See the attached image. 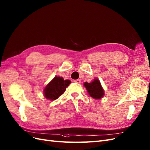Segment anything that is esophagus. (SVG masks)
Segmentation results:
<instances>
[{
  "label": "esophagus",
  "mask_w": 150,
  "mask_h": 150,
  "mask_svg": "<svg viewBox=\"0 0 150 150\" xmlns=\"http://www.w3.org/2000/svg\"><path fill=\"white\" fill-rule=\"evenodd\" d=\"M74 82L75 83H80V80H74Z\"/></svg>",
  "instance_id": "esophagus-1"
}]
</instances>
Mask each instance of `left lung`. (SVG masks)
I'll list each match as a JSON object with an SVG mask.
<instances>
[{
  "label": "left lung",
  "instance_id": "8db88e82",
  "mask_svg": "<svg viewBox=\"0 0 150 150\" xmlns=\"http://www.w3.org/2000/svg\"><path fill=\"white\" fill-rule=\"evenodd\" d=\"M84 86L87 90L88 94L93 99H100L104 95V89L99 79H95L92 82H85Z\"/></svg>",
  "mask_w": 150,
  "mask_h": 150
}]
</instances>
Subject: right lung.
Masks as SVG:
<instances>
[{
	"instance_id": "add662e5",
	"label": "right lung",
	"mask_w": 150,
	"mask_h": 150,
	"mask_svg": "<svg viewBox=\"0 0 150 150\" xmlns=\"http://www.w3.org/2000/svg\"><path fill=\"white\" fill-rule=\"evenodd\" d=\"M71 83L69 80H64L61 76L54 78L46 85L44 89V95L47 99L56 100L65 92L67 87Z\"/></svg>"
}]
</instances>
